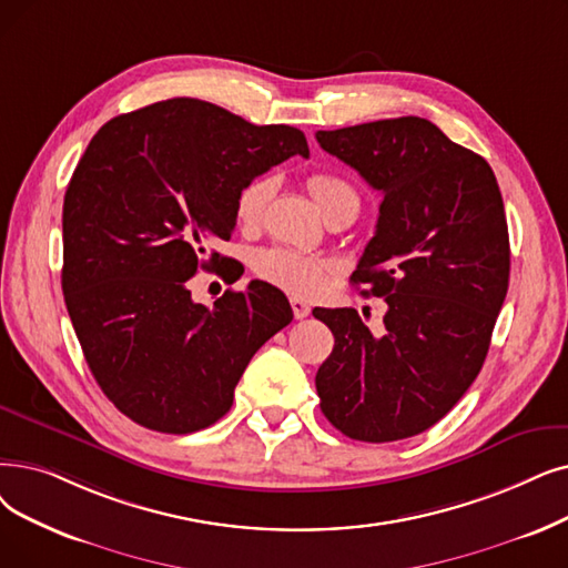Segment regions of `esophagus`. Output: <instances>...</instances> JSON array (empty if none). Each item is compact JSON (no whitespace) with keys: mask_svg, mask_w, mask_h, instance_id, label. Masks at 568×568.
<instances>
[{"mask_svg":"<svg viewBox=\"0 0 568 568\" xmlns=\"http://www.w3.org/2000/svg\"><path fill=\"white\" fill-rule=\"evenodd\" d=\"M290 306H292V313H294V317H297V320H304V317L311 315V306L306 302L297 300V297L290 300Z\"/></svg>","mask_w":568,"mask_h":568,"instance_id":"obj_1","label":"esophagus"}]
</instances>
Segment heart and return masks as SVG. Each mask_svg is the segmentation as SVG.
Returning <instances> with one entry per match:
<instances>
[{"instance_id":"b5f03b06","label":"heart","mask_w":568,"mask_h":568,"mask_svg":"<svg viewBox=\"0 0 568 568\" xmlns=\"http://www.w3.org/2000/svg\"><path fill=\"white\" fill-rule=\"evenodd\" d=\"M306 187L325 217L334 213L357 215L359 211L357 190L336 174H325V171H320V174L308 176ZM274 190H276V181L271 176H257L245 183L239 190L236 202H234L236 223L245 230L260 227L271 196H274ZM251 266L257 274V278L276 285L290 294H297V297H306V294H315L323 290L332 274L329 262L308 257L290 248L257 251L251 260Z\"/></svg>"}]
</instances>
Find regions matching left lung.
<instances>
[{"label": "left lung", "instance_id": "left-lung-1", "mask_svg": "<svg viewBox=\"0 0 568 568\" xmlns=\"http://www.w3.org/2000/svg\"><path fill=\"white\" fill-rule=\"evenodd\" d=\"M315 139L383 194L351 281L387 304L378 332L355 308L313 311L334 334L315 376L320 408L355 440L408 438L436 425L483 368L510 274L501 192L480 155L425 118Z\"/></svg>", "mask_w": 568, "mask_h": 568}]
</instances>
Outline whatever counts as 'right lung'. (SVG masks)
Returning <instances> with one entry per match:
<instances>
[{
    "mask_svg": "<svg viewBox=\"0 0 568 568\" xmlns=\"http://www.w3.org/2000/svg\"><path fill=\"white\" fill-rule=\"evenodd\" d=\"M292 155L304 132L253 125L211 102L174 97L97 132L62 209V292L94 381L130 420L164 434L223 417L251 357L292 323L264 281L196 304L190 278L223 262L239 190Z\"/></svg>",
    "mask_w": 568,
    "mask_h": 568,
    "instance_id": "1",
    "label": "right lung"
}]
</instances>
